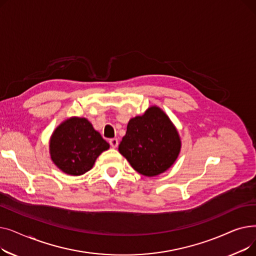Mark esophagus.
<instances>
[{"mask_svg":"<svg viewBox=\"0 0 256 256\" xmlns=\"http://www.w3.org/2000/svg\"><path fill=\"white\" fill-rule=\"evenodd\" d=\"M109 143H110V145L113 147V148H116V147L118 146V140H117L116 138H112V139H110Z\"/></svg>","mask_w":256,"mask_h":256,"instance_id":"34e87169","label":"esophagus"}]
</instances>
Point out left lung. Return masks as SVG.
<instances>
[{"label": "left lung", "mask_w": 256, "mask_h": 256, "mask_svg": "<svg viewBox=\"0 0 256 256\" xmlns=\"http://www.w3.org/2000/svg\"><path fill=\"white\" fill-rule=\"evenodd\" d=\"M182 147L178 132L156 106L132 118L118 150L145 176H156L176 162Z\"/></svg>", "instance_id": "obj_1"}]
</instances>
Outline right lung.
<instances>
[{"mask_svg": "<svg viewBox=\"0 0 256 256\" xmlns=\"http://www.w3.org/2000/svg\"><path fill=\"white\" fill-rule=\"evenodd\" d=\"M109 147L89 121L80 117L63 121L50 140L52 160L70 176H82L89 171L98 156Z\"/></svg>", "mask_w": 256, "mask_h": 256, "instance_id": "add662e5", "label": "right lung"}]
</instances>
